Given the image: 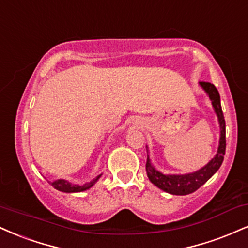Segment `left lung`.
I'll return each instance as SVG.
<instances>
[{
  "label": "left lung",
  "instance_id": "left-lung-1",
  "mask_svg": "<svg viewBox=\"0 0 248 248\" xmlns=\"http://www.w3.org/2000/svg\"><path fill=\"white\" fill-rule=\"evenodd\" d=\"M200 85L209 95L211 105H213L215 113H216L217 118H218L220 137L217 154L203 168H201L195 172L187 173V174H163L162 172L157 171L154 168L149 156L147 164H145V171H147L149 180L155 186H157L158 188H160L166 193L173 194V195H187V194L195 192L196 189H199L202 185L207 183L215 173L218 171V169L223 163V159H224L226 148L225 120L224 115H223L222 106H220V97L218 90H217L216 86L214 84L208 82H200Z\"/></svg>",
  "mask_w": 248,
  "mask_h": 248
}]
</instances>
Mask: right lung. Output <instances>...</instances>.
<instances>
[{
  "label": "right lung",
  "instance_id": "right-lung-1",
  "mask_svg": "<svg viewBox=\"0 0 248 248\" xmlns=\"http://www.w3.org/2000/svg\"><path fill=\"white\" fill-rule=\"evenodd\" d=\"M101 177V174L95 177L94 179H92L90 183H86L84 185H74L69 183V181L63 180V179H58V180L53 181V183H49L54 187L55 189L60 190V192H64V193H78V192H83V190H86L89 188H91L93 185L97 183L98 179Z\"/></svg>",
  "mask_w": 248,
  "mask_h": 248
}]
</instances>
